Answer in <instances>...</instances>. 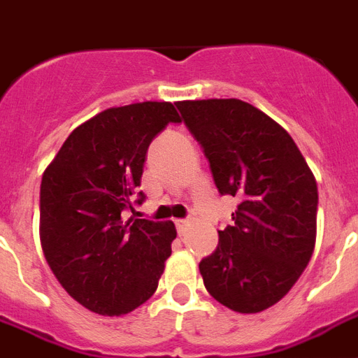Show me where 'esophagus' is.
Returning <instances> with one entry per match:
<instances>
[{"label":"esophagus","mask_w":358,"mask_h":358,"mask_svg":"<svg viewBox=\"0 0 358 358\" xmlns=\"http://www.w3.org/2000/svg\"><path fill=\"white\" fill-rule=\"evenodd\" d=\"M176 227H177V232H179V234H185L186 227H188V221H186V220H177L176 221Z\"/></svg>","instance_id":"obj_1"}]
</instances>
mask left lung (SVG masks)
Masks as SVG:
<instances>
[{"label":"left lung","mask_w":358,"mask_h":358,"mask_svg":"<svg viewBox=\"0 0 358 358\" xmlns=\"http://www.w3.org/2000/svg\"><path fill=\"white\" fill-rule=\"evenodd\" d=\"M176 106L221 196L239 199L232 225L217 230V249L201 259L206 291L236 313L265 311L291 291L315 250V176L291 135L243 100Z\"/></svg>","instance_id":"8db88e82"}]
</instances>
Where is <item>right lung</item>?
Returning <instances> with one entry per match:
<instances>
[{"label":"right lung","instance_id":"add662e5","mask_svg":"<svg viewBox=\"0 0 358 358\" xmlns=\"http://www.w3.org/2000/svg\"><path fill=\"white\" fill-rule=\"evenodd\" d=\"M170 122V102L109 108L73 129L40 186L41 249L56 280L85 309L120 317L143 306L172 254V221H124L148 146ZM135 203H143L138 192Z\"/></svg>","mask_w":358,"mask_h":358}]
</instances>
